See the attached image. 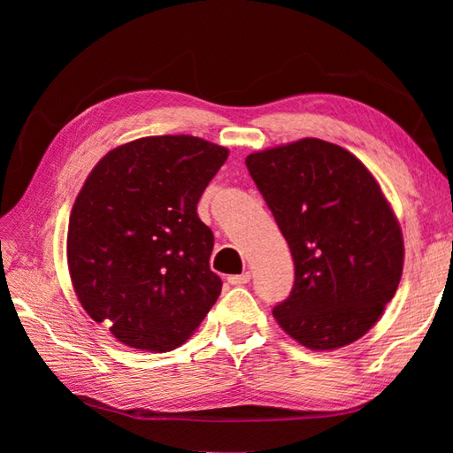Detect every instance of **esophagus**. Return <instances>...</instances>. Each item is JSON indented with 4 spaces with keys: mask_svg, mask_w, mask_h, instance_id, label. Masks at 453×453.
I'll return each instance as SVG.
<instances>
[{
    "mask_svg": "<svg viewBox=\"0 0 453 453\" xmlns=\"http://www.w3.org/2000/svg\"><path fill=\"white\" fill-rule=\"evenodd\" d=\"M249 280H251V273H249V271H245L242 274H234V276L227 278V282L232 284V286H245Z\"/></svg>",
    "mask_w": 453,
    "mask_h": 453,
    "instance_id": "esophagus-1",
    "label": "esophagus"
}]
</instances>
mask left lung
<instances>
[{"label":"left lung","mask_w":453,"mask_h":453,"mask_svg":"<svg viewBox=\"0 0 453 453\" xmlns=\"http://www.w3.org/2000/svg\"><path fill=\"white\" fill-rule=\"evenodd\" d=\"M245 165L294 258L292 292L273 310L278 325L311 350L358 341L395 296L405 255L372 173L317 138L251 153Z\"/></svg>","instance_id":"1"}]
</instances>
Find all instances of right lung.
<instances>
[{"label":"right lung","mask_w":453,"mask_h":453,"mask_svg":"<svg viewBox=\"0 0 453 453\" xmlns=\"http://www.w3.org/2000/svg\"><path fill=\"white\" fill-rule=\"evenodd\" d=\"M227 150L195 136H148L111 150L72 208L67 266L83 310L127 346L177 349L221 292L214 234L196 204Z\"/></svg>","instance_id":"right-lung-1"}]
</instances>
